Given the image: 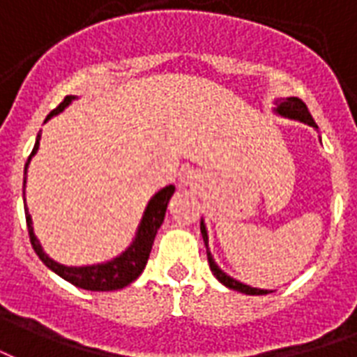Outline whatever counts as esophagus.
Segmentation results:
<instances>
[{"instance_id":"obj_1","label":"esophagus","mask_w":357,"mask_h":357,"mask_svg":"<svg viewBox=\"0 0 357 357\" xmlns=\"http://www.w3.org/2000/svg\"><path fill=\"white\" fill-rule=\"evenodd\" d=\"M201 182H203V176L197 171H186L181 175V186L182 188H197Z\"/></svg>"}]
</instances>
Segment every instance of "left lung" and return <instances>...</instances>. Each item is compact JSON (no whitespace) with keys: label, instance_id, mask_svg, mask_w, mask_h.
<instances>
[{"label":"left lung","instance_id":"obj_1","mask_svg":"<svg viewBox=\"0 0 357 357\" xmlns=\"http://www.w3.org/2000/svg\"><path fill=\"white\" fill-rule=\"evenodd\" d=\"M275 114L278 116H284V118H290V120H299L303 124H309L310 128H314L318 130V126L316 122L312 120L310 116L309 109L307 105L303 103L299 98H278L275 99ZM201 235H203V243H205V248H207V259H208V265H211V271H213V275L218 278L220 282L224 284L226 288L229 290H235V291H241V294H246V296H267L269 290H259V288H252L248 284H243L239 280H235L233 277H229L227 273L220 269L218 264L214 261L213 254L208 250V233H207V226H205V222L201 218Z\"/></svg>","mask_w":357,"mask_h":357}]
</instances>
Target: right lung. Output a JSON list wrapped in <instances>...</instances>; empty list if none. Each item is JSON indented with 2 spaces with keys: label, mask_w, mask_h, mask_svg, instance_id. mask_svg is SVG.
Returning <instances> with one entry per match:
<instances>
[{
  "label": "right lung",
  "mask_w": 357,
  "mask_h": 357,
  "mask_svg": "<svg viewBox=\"0 0 357 357\" xmlns=\"http://www.w3.org/2000/svg\"><path fill=\"white\" fill-rule=\"evenodd\" d=\"M77 99V96H67L60 105L56 107L54 111L50 112L45 122H48L50 118L60 114L66 107L71 105V101ZM39 139L41 135H37L36 146L29 154L28 162L24 165V186H22V195H26V175H28V165L31 162V158L36 156L37 150H39ZM175 194V186L169 184L165 188H162L160 192L152 195L149 201V205L144 208L143 218L139 222L137 231H135V237L131 241V245L126 248L122 254H118L116 258L109 259V261H103V264H93V265H63L58 264L54 259L48 256L47 252L43 250L41 243L37 239V235L33 233V222H31V216L28 213V205H26V197H24V213H26V224H28V233L29 241H31V246L33 250L39 256L43 264L47 265L48 269L54 271L58 277H61L67 282H71L77 288H82V290L90 291H112V290H122L128 284H131L135 278L143 273L144 265L149 261L150 250H152V245H154V239H156V233L160 229V226L163 224V218H165V211H167V203L171 199V195Z\"/></svg>",
  "instance_id": "right-lung-1"
}]
</instances>
